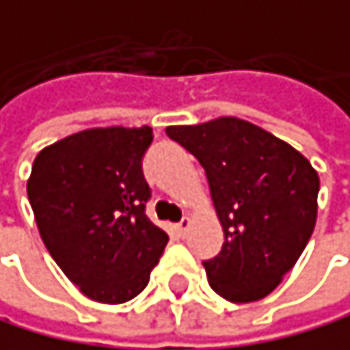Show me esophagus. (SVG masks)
<instances>
[{
    "mask_svg": "<svg viewBox=\"0 0 350 350\" xmlns=\"http://www.w3.org/2000/svg\"><path fill=\"white\" fill-rule=\"evenodd\" d=\"M188 228H190V218H181L179 222H177V233L184 237L186 233H188Z\"/></svg>",
    "mask_w": 350,
    "mask_h": 350,
    "instance_id": "obj_1",
    "label": "esophagus"
}]
</instances>
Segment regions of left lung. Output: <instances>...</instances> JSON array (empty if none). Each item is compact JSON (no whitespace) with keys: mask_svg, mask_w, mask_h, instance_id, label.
Here are the masks:
<instances>
[{"mask_svg":"<svg viewBox=\"0 0 350 350\" xmlns=\"http://www.w3.org/2000/svg\"><path fill=\"white\" fill-rule=\"evenodd\" d=\"M166 134L205 169L224 231L218 256L203 260L211 288L235 304L267 297L314 231L319 175L312 164L235 117L171 126Z\"/></svg>","mask_w":350,"mask_h":350,"instance_id":"obj_1","label":"left lung"}]
</instances>
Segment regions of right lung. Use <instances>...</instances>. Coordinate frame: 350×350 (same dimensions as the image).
<instances>
[{
    "instance_id": "add662e5",
    "label": "right lung",
    "mask_w": 350,
    "mask_h": 350,
    "mask_svg": "<svg viewBox=\"0 0 350 350\" xmlns=\"http://www.w3.org/2000/svg\"><path fill=\"white\" fill-rule=\"evenodd\" d=\"M152 128H92L44 147L27 196L55 263L87 297L124 304L147 286L169 241L147 218Z\"/></svg>"
}]
</instances>
